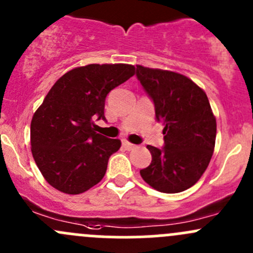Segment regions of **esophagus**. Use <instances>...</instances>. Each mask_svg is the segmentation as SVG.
Listing matches in <instances>:
<instances>
[{"mask_svg":"<svg viewBox=\"0 0 253 253\" xmlns=\"http://www.w3.org/2000/svg\"><path fill=\"white\" fill-rule=\"evenodd\" d=\"M122 147H124L125 149H127V150H132V149H134V148H136V145L132 144V143H129L127 141H122Z\"/></svg>","mask_w":253,"mask_h":253,"instance_id":"obj_1","label":"esophagus"}]
</instances>
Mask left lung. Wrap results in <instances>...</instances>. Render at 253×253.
Segmentation results:
<instances>
[{
  "mask_svg": "<svg viewBox=\"0 0 253 253\" xmlns=\"http://www.w3.org/2000/svg\"><path fill=\"white\" fill-rule=\"evenodd\" d=\"M136 76L163 124L164 147L148 145L152 163L143 180L164 193L195 185L206 171L215 144L216 122L206 93L190 78L171 71L137 66Z\"/></svg>",
  "mask_w": 253,
  "mask_h": 253,
  "instance_id": "8db88e82",
  "label": "left lung"
}]
</instances>
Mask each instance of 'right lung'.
<instances>
[{
  "label": "right lung",
  "mask_w": 253,
  "mask_h": 253,
  "mask_svg": "<svg viewBox=\"0 0 253 253\" xmlns=\"http://www.w3.org/2000/svg\"><path fill=\"white\" fill-rule=\"evenodd\" d=\"M133 75L131 65H88L50 89L33 116L30 143L38 168L56 190L78 195L104 177L121 142L96 133L94 120H106V95Z\"/></svg>",
  "instance_id": "1"
}]
</instances>
